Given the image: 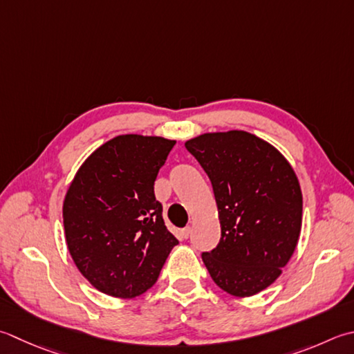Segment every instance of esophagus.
I'll return each instance as SVG.
<instances>
[{
	"label": "esophagus",
	"instance_id": "obj_1",
	"mask_svg": "<svg viewBox=\"0 0 354 354\" xmlns=\"http://www.w3.org/2000/svg\"><path fill=\"white\" fill-rule=\"evenodd\" d=\"M190 234H192V227H185V228H183V230H181V236L184 239H189Z\"/></svg>",
	"mask_w": 354,
	"mask_h": 354
}]
</instances>
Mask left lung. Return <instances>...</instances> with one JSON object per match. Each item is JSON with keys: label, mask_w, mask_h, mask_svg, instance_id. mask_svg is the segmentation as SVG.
<instances>
[{"label": "left lung", "mask_w": 354, "mask_h": 354, "mask_svg": "<svg viewBox=\"0 0 354 354\" xmlns=\"http://www.w3.org/2000/svg\"><path fill=\"white\" fill-rule=\"evenodd\" d=\"M209 176L221 239L203 261L224 292L247 297L279 278L302 225V193L292 165L273 145L242 130L185 142Z\"/></svg>", "instance_id": "1"}]
</instances>
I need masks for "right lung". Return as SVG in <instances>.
Instances as JSON below:
<instances>
[{
	"label": "right lung",
	"mask_w": 354,
	"mask_h": 354,
	"mask_svg": "<svg viewBox=\"0 0 354 354\" xmlns=\"http://www.w3.org/2000/svg\"><path fill=\"white\" fill-rule=\"evenodd\" d=\"M175 144L116 136L86 159L68 187L62 205L68 252L102 293L127 299L147 292L178 244L153 187Z\"/></svg>",
	"instance_id": "add662e5"
}]
</instances>
